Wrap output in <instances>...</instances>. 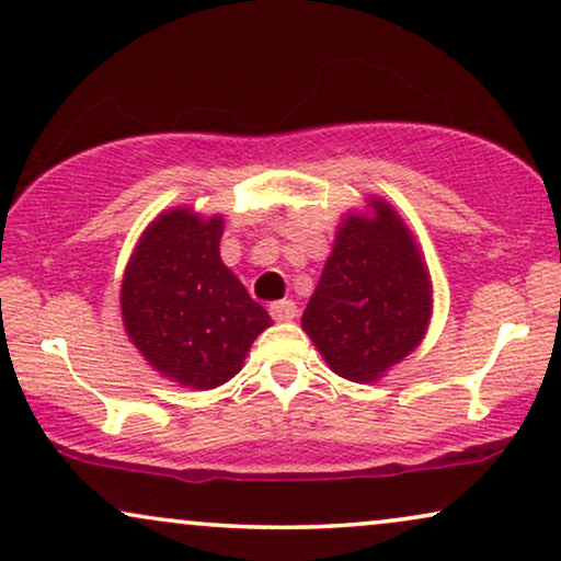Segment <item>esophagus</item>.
<instances>
[{
  "label": "esophagus",
  "mask_w": 561,
  "mask_h": 561,
  "mask_svg": "<svg viewBox=\"0 0 561 561\" xmlns=\"http://www.w3.org/2000/svg\"><path fill=\"white\" fill-rule=\"evenodd\" d=\"M268 312H272V318L276 320V323H289V320L297 316V305H295V300H279V302H272Z\"/></svg>",
  "instance_id": "1"
}]
</instances>
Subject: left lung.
<instances>
[{
    "label": "left lung",
    "mask_w": 561,
    "mask_h": 561,
    "mask_svg": "<svg viewBox=\"0 0 561 561\" xmlns=\"http://www.w3.org/2000/svg\"><path fill=\"white\" fill-rule=\"evenodd\" d=\"M348 210L302 312V331L335 375L371 385L421 346L433 316L428 266L405 220L371 194Z\"/></svg>",
    "instance_id": "left-lung-1"
}]
</instances>
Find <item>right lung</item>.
Returning <instances> with one entry per match:
<instances>
[{"label":"right lung","mask_w":561,"mask_h":561,"mask_svg":"<svg viewBox=\"0 0 561 561\" xmlns=\"http://www.w3.org/2000/svg\"><path fill=\"white\" fill-rule=\"evenodd\" d=\"M222 215L163 210L140 233L119 287L133 346L161 377L190 390L233 379L251 343L272 325L222 264Z\"/></svg>","instance_id":"obj_1"}]
</instances>
